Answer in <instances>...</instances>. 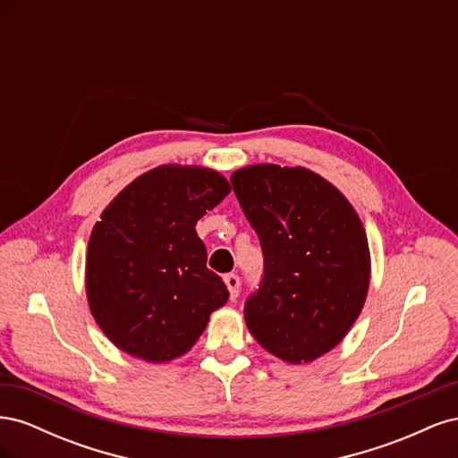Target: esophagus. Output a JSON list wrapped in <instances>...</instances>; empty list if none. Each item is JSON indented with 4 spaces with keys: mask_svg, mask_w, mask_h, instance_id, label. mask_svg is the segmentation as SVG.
<instances>
[{
    "mask_svg": "<svg viewBox=\"0 0 458 458\" xmlns=\"http://www.w3.org/2000/svg\"><path fill=\"white\" fill-rule=\"evenodd\" d=\"M224 281H225V284H227V288H229L231 300H237V296H239V293H241V279H239V275H237V273H229V275L224 276Z\"/></svg>",
    "mask_w": 458,
    "mask_h": 458,
    "instance_id": "obj_1",
    "label": "esophagus"
}]
</instances>
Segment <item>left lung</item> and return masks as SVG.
<instances>
[{"mask_svg": "<svg viewBox=\"0 0 458 458\" xmlns=\"http://www.w3.org/2000/svg\"><path fill=\"white\" fill-rule=\"evenodd\" d=\"M263 250L259 288L244 303L250 335L300 365L348 335L370 281L369 242L353 206L306 168L256 164L231 175Z\"/></svg>", "mask_w": 458, "mask_h": 458, "instance_id": "obj_1", "label": "left lung"}]
</instances>
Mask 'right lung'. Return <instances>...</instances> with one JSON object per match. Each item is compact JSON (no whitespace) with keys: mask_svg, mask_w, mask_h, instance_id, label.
Segmentation results:
<instances>
[{"mask_svg":"<svg viewBox=\"0 0 458 458\" xmlns=\"http://www.w3.org/2000/svg\"><path fill=\"white\" fill-rule=\"evenodd\" d=\"M231 192L200 165H160L131 182L97 221L88 246L91 315L116 348L148 363L187 353L229 298L206 267L197 221Z\"/></svg>","mask_w":458,"mask_h":458,"instance_id":"1","label":"right lung"}]
</instances>
